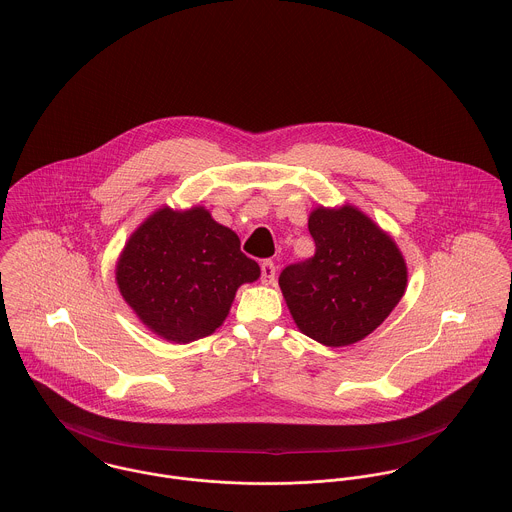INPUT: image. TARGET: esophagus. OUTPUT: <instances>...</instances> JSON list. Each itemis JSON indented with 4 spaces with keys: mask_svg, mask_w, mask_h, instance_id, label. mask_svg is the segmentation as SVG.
<instances>
[{
    "mask_svg": "<svg viewBox=\"0 0 512 512\" xmlns=\"http://www.w3.org/2000/svg\"><path fill=\"white\" fill-rule=\"evenodd\" d=\"M275 275H277V267L273 261H263L261 263V281L265 285H271L275 281Z\"/></svg>",
    "mask_w": 512,
    "mask_h": 512,
    "instance_id": "esophagus-1",
    "label": "esophagus"
}]
</instances>
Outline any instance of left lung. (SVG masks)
<instances>
[{"instance_id":"8db88e82","label":"left lung","mask_w":512,"mask_h":512,"mask_svg":"<svg viewBox=\"0 0 512 512\" xmlns=\"http://www.w3.org/2000/svg\"><path fill=\"white\" fill-rule=\"evenodd\" d=\"M315 255L283 269L279 287L299 331L325 347L371 335L407 291V261L395 239L355 205L315 207Z\"/></svg>"}]
</instances>
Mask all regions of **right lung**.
I'll use <instances>...</instances> for the list:
<instances>
[{
	"instance_id": "add662e5",
	"label": "right lung",
	"mask_w": 512,
	"mask_h": 512,
	"mask_svg": "<svg viewBox=\"0 0 512 512\" xmlns=\"http://www.w3.org/2000/svg\"><path fill=\"white\" fill-rule=\"evenodd\" d=\"M235 231L201 207L153 211L127 239L115 283L137 319L171 343L203 339L223 325L243 283L261 277Z\"/></svg>"
}]
</instances>
